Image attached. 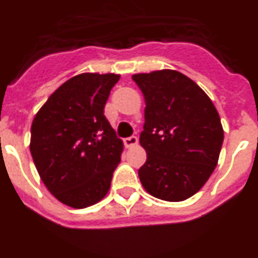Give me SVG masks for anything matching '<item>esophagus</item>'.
<instances>
[{
	"label": "esophagus",
	"mask_w": 258,
	"mask_h": 258,
	"mask_svg": "<svg viewBox=\"0 0 258 258\" xmlns=\"http://www.w3.org/2000/svg\"><path fill=\"white\" fill-rule=\"evenodd\" d=\"M123 143H124V146L127 148H131V147H135L138 144V138L136 136H130V138H125Z\"/></svg>",
	"instance_id": "1"
}]
</instances>
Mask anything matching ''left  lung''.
Instances as JSON below:
<instances>
[{"mask_svg":"<svg viewBox=\"0 0 258 258\" xmlns=\"http://www.w3.org/2000/svg\"><path fill=\"white\" fill-rule=\"evenodd\" d=\"M133 80L146 99L140 144L147 161L140 182L156 198L185 201L218 164L224 139L219 114L206 93L177 71L139 73Z\"/></svg>","mask_w":258,"mask_h":258,"instance_id":"1","label":"left lung"}]
</instances>
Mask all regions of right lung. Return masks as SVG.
Instances as JSON below:
<instances>
[{"instance_id": "obj_1", "label": "right lung", "mask_w": 258, "mask_h": 258, "mask_svg": "<svg viewBox=\"0 0 258 258\" xmlns=\"http://www.w3.org/2000/svg\"><path fill=\"white\" fill-rule=\"evenodd\" d=\"M119 75L82 73L52 93L32 120V160L51 194L73 209L107 194L123 142L103 114Z\"/></svg>"}]
</instances>
